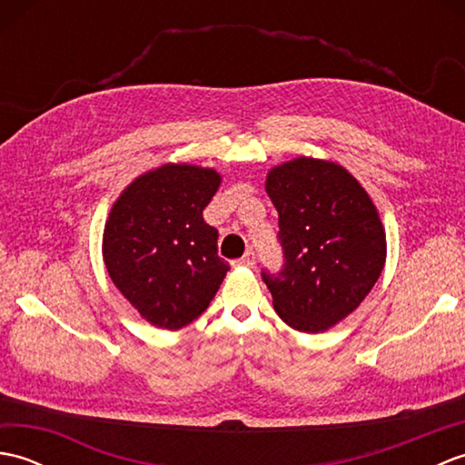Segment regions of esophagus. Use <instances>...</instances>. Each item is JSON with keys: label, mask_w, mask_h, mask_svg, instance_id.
I'll use <instances>...</instances> for the list:
<instances>
[{"label": "esophagus", "mask_w": 465, "mask_h": 465, "mask_svg": "<svg viewBox=\"0 0 465 465\" xmlns=\"http://www.w3.org/2000/svg\"><path fill=\"white\" fill-rule=\"evenodd\" d=\"M235 265H243V268H253V265H255V252L253 250L245 252L243 258H240L238 262H235Z\"/></svg>", "instance_id": "obj_1"}]
</instances>
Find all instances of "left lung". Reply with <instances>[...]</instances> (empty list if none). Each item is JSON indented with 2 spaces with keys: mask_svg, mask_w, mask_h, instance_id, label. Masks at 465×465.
Instances as JSON below:
<instances>
[{
  "mask_svg": "<svg viewBox=\"0 0 465 465\" xmlns=\"http://www.w3.org/2000/svg\"><path fill=\"white\" fill-rule=\"evenodd\" d=\"M283 265L262 272L290 328L320 333L358 308L385 263V232L368 192L345 167L298 157L268 173Z\"/></svg>",
  "mask_w": 465,
  "mask_h": 465,
  "instance_id": "1",
  "label": "left lung"
}]
</instances>
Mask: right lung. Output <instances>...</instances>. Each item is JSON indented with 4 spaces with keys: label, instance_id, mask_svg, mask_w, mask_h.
I'll list each match as a JSON object with an SVG mask.
<instances>
[{
    "label": "right lung",
    "instance_id": "right-lung-1",
    "mask_svg": "<svg viewBox=\"0 0 465 465\" xmlns=\"http://www.w3.org/2000/svg\"><path fill=\"white\" fill-rule=\"evenodd\" d=\"M220 183L210 167L165 163L127 185L107 217V273L155 328L200 318L230 270L217 255V230L203 222Z\"/></svg>",
    "mask_w": 465,
    "mask_h": 465
}]
</instances>
